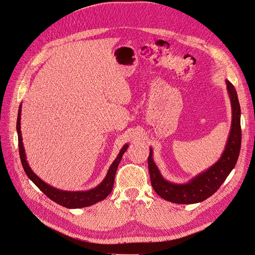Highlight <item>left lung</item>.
I'll return each mask as SVG.
<instances>
[{"instance_id":"obj_1","label":"left lung","mask_w":255,"mask_h":255,"mask_svg":"<svg viewBox=\"0 0 255 255\" xmlns=\"http://www.w3.org/2000/svg\"><path fill=\"white\" fill-rule=\"evenodd\" d=\"M225 82L232 108V122L225 149L214 165L198 173L186 183L171 182L161 175L153 160V149L149 148L147 163L151 186L161 198L179 204L201 202L211 197L220 188L234 169L241 147V110L234 85L229 80Z\"/></svg>"}]
</instances>
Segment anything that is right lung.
I'll use <instances>...</instances> for the list:
<instances>
[{
	"label": "right lung",
	"mask_w": 255,
	"mask_h": 255,
	"mask_svg": "<svg viewBox=\"0 0 255 255\" xmlns=\"http://www.w3.org/2000/svg\"><path fill=\"white\" fill-rule=\"evenodd\" d=\"M21 108H22V104H20L19 110H18L16 129H17V135H18V145H19L20 159H21V163H22V167H23V169H24V172L27 175V177L50 199H52L56 203H58L62 206H65L67 208L86 207V206H90V205L95 204L99 201L104 200L113 190L116 172H117V169H118V166H119L120 161L122 159V156H123L124 152L127 150L129 144L126 143V144L123 145V147L119 151L117 157L115 158V160L110 166L106 177L95 188H91V189L85 190V191H67V190L58 189L54 186H51L50 184L45 183L43 180H41L31 170V168L28 164L27 158H26V154H25V149H24V146H23V141H22V133H21V126H20V123H21L20 122L21 121Z\"/></svg>",
	"instance_id": "obj_1"
}]
</instances>
